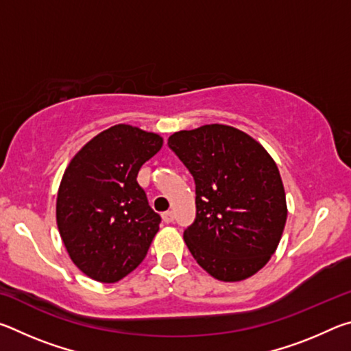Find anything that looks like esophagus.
I'll use <instances>...</instances> for the list:
<instances>
[{"instance_id":"obj_1","label":"esophagus","mask_w":351,"mask_h":351,"mask_svg":"<svg viewBox=\"0 0 351 351\" xmlns=\"http://www.w3.org/2000/svg\"><path fill=\"white\" fill-rule=\"evenodd\" d=\"M162 219H164L165 223H173V219H175L173 212H164L162 213Z\"/></svg>"}]
</instances>
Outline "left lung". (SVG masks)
Instances as JSON below:
<instances>
[{
    "instance_id": "1",
    "label": "left lung",
    "mask_w": 351,
    "mask_h": 351,
    "mask_svg": "<svg viewBox=\"0 0 351 351\" xmlns=\"http://www.w3.org/2000/svg\"><path fill=\"white\" fill-rule=\"evenodd\" d=\"M169 147L197 184V218L184 230L190 254L217 280L257 274L288 217L274 159L252 136L223 123L176 132Z\"/></svg>"
}]
</instances>
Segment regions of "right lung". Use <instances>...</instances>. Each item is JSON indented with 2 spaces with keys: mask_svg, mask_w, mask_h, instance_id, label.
I'll use <instances>...</instances> for the list:
<instances>
[{
  "mask_svg": "<svg viewBox=\"0 0 351 351\" xmlns=\"http://www.w3.org/2000/svg\"><path fill=\"white\" fill-rule=\"evenodd\" d=\"M164 139L117 123L71 159L57 193V226L73 263L100 283H116L145 258L161 217L136 178Z\"/></svg>",
  "mask_w": 351,
  "mask_h": 351,
  "instance_id": "obj_1",
  "label": "right lung"
}]
</instances>
